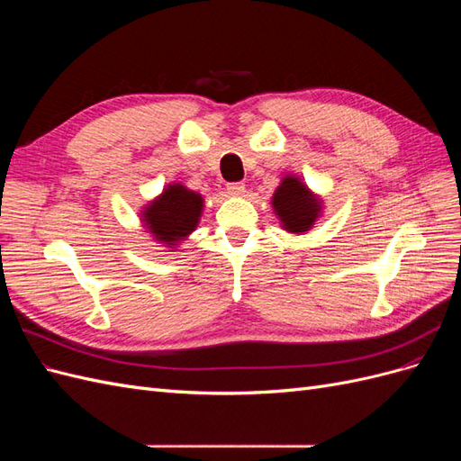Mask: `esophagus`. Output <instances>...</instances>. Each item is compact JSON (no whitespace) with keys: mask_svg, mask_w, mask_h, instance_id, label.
I'll list each match as a JSON object with an SVG mask.
<instances>
[{"mask_svg":"<svg viewBox=\"0 0 461 461\" xmlns=\"http://www.w3.org/2000/svg\"><path fill=\"white\" fill-rule=\"evenodd\" d=\"M227 192L230 194V196H244L246 186L242 183H230V185H227Z\"/></svg>","mask_w":461,"mask_h":461,"instance_id":"obj_1","label":"esophagus"}]
</instances>
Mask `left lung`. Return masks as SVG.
I'll list each match as a JSON object with an SVG mask.
<instances>
[{
  "label": "left lung",
  "mask_w": 461,
  "mask_h": 461,
  "mask_svg": "<svg viewBox=\"0 0 461 461\" xmlns=\"http://www.w3.org/2000/svg\"><path fill=\"white\" fill-rule=\"evenodd\" d=\"M323 198L296 175H285L271 196V205L281 227L290 234H305L323 217Z\"/></svg>",
  "instance_id": "obj_1"
}]
</instances>
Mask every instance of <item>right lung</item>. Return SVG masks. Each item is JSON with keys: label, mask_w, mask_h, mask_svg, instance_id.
I'll list each match as a JSON object with an SVG mask.
<instances>
[{"label": "right lung", "mask_w": 461, "mask_h": 461, "mask_svg": "<svg viewBox=\"0 0 461 461\" xmlns=\"http://www.w3.org/2000/svg\"><path fill=\"white\" fill-rule=\"evenodd\" d=\"M203 196L183 183H169L159 196L140 209V222L151 239L169 252H176L180 242L198 229L203 213Z\"/></svg>", "instance_id": "right-lung-1"}]
</instances>
